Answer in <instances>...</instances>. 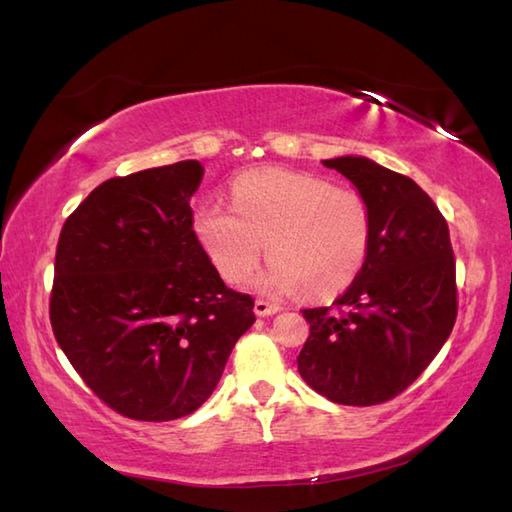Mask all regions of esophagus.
I'll return each instance as SVG.
<instances>
[{
	"instance_id": "esophagus-1",
	"label": "esophagus",
	"mask_w": 512,
	"mask_h": 512,
	"mask_svg": "<svg viewBox=\"0 0 512 512\" xmlns=\"http://www.w3.org/2000/svg\"><path fill=\"white\" fill-rule=\"evenodd\" d=\"M279 308L275 306V303H270V301H264V299H257L255 301V308H253V312L257 314V317H270V314H275Z\"/></svg>"
}]
</instances>
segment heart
<instances>
[{
  "label": "heart",
  "instance_id": "heart-1",
  "mask_svg": "<svg viewBox=\"0 0 512 512\" xmlns=\"http://www.w3.org/2000/svg\"><path fill=\"white\" fill-rule=\"evenodd\" d=\"M233 206L204 202L193 231L228 284L257 279L262 290L290 295L301 286L314 299L332 297L361 273L372 244V211L363 193L288 169H255L233 182Z\"/></svg>",
  "mask_w": 512,
  "mask_h": 512
}]
</instances>
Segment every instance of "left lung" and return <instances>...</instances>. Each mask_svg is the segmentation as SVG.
<instances>
[{
    "label": "left lung",
    "mask_w": 512,
    "mask_h": 512,
    "mask_svg": "<svg viewBox=\"0 0 512 512\" xmlns=\"http://www.w3.org/2000/svg\"><path fill=\"white\" fill-rule=\"evenodd\" d=\"M323 165L365 195L372 244L336 310H303L310 336L297 365L321 396L369 407L405 391L453 330L458 290L449 226L416 182L374 160L341 156Z\"/></svg>",
    "instance_id": "1"
}]
</instances>
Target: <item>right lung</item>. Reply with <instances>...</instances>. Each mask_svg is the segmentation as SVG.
<instances>
[{
    "instance_id": "1",
    "label": "right lung",
    "mask_w": 512,
    "mask_h": 512,
    "mask_svg": "<svg viewBox=\"0 0 512 512\" xmlns=\"http://www.w3.org/2000/svg\"><path fill=\"white\" fill-rule=\"evenodd\" d=\"M198 160L99 184L61 228L50 323L72 367L127 418L189 416L213 394L253 299L224 286L193 231Z\"/></svg>"
}]
</instances>
